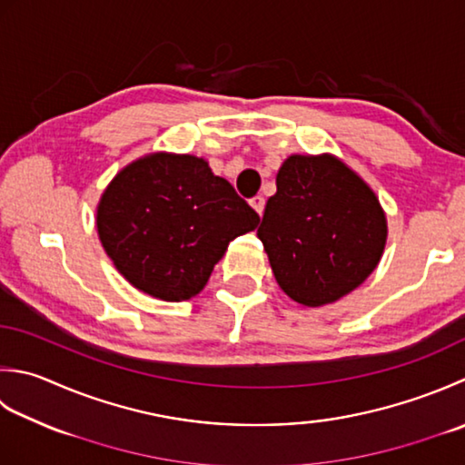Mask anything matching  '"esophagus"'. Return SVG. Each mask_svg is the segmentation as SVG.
Listing matches in <instances>:
<instances>
[{
	"label": "esophagus",
	"instance_id": "1",
	"mask_svg": "<svg viewBox=\"0 0 465 465\" xmlns=\"http://www.w3.org/2000/svg\"><path fill=\"white\" fill-rule=\"evenodd\" d=\"M250 205L256 209L258 215H262L263 213V205H266V199H263L262 195H256V197L250 199Z\"/></svg>",
	"mask_w": 465,
	"mask_h": 465
}]
</instances>
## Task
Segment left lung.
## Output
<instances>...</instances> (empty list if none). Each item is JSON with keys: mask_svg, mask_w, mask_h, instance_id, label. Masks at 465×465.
I'll use <instances>...</instances> for the list:
<instances>
[{"mask_svg": "<svg viewBox=\"0 0 465 465\" xmlns=\"http://www.w3.org/2000/svg\"><path fill=\"white\" fill-rule=\"evenodd\" d=\"M258 238L278 286L324 306L369 278L383 256L387 217L377 195L332 154H292L276 175Z\"/></svg>", "mask_w": 465, "mask_h": 465, "instance_id": "1", "label": "left lung"}]
</instances>
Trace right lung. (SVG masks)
Segmentation results:
<instances>
[{"label":"right lung","mask_w":465,"mask_h":465,"mask_svg":"<svg viewBox=\"0 0 465 465\" xmlns=\"http://www.w3.org/2000/svg\"><path fill=\"white\" fill-rule=\"evenodd\" d=\"M260 215L193 154L153 153L126 165L96 207L98 238L116 270L153 298L199 294L232 240Z\"/></svg>","instance_id":"1"}]
</instances>
